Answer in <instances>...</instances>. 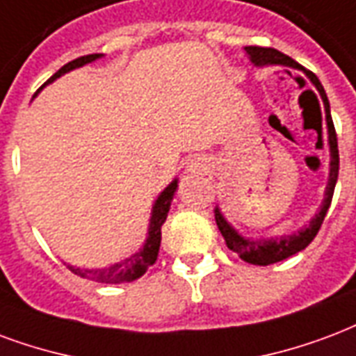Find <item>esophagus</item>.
I'll return each instance as SVG.
<instances>
[{"label":"esophagus","mask_w":356,"mask_h":356,"mask_svg":"<svg viewBox=\"0 0 356 356\" xmlns=\"http://www.w3.org/2000/svg\"><path fill=\"white\" fill-rule=\"evenodd\" d=\"M186 164H188V165H186V168H188V170H191V171H200V170H202V164H200L198 160H191V162H186Z\"/></svg>","instance_id":"obj_1"}]
</instances>
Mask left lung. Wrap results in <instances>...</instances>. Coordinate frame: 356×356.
<instances>
[{"instance_id":"left-lung-1","label":"left lung","mask_w":356,"mask_h":356,"mask_svg":"<svg viewBox=\"0 0 356 356\" xmlns=\"http://www.w3.org/2000/svg\"><path fill=\"white\" fill-rule=\"evenodd\" d=\"M245 51L251 58V62L254 65H268V64H283L289 65V67H294V70H304L298 62H294L291 56H286L283 52L275 51L272 47H245ZM305 71V70H304ZM305 75L312 79V83L315 84V88L318 90L323 102H325V111H326V126H328V145H330V179H328V186H326V196L325 202H323V207L321 211L313 217V220L309 222V226H305L298 234H292V236H286V238L281 239H260V241H254V239H243L239 236L238 232L234 230L228 222L225 220V217L220 215L218 209H215V220H217V226L222 238H225L228 249L234 251L236 254H239V259L249 262V264L257 266H268L275 264V262H281V260L289 259L296 252L304 251L307 245L312 243L315 236L321 230L323 226V220L326 217V211L332 204L334 188H336V181H338V171H339V152H338V138H336V128H334L332 115H330V105H328V97H326V92L323 88V84L317 79L315 73L312 71H305Z\"/></svg>"}]
</instances>
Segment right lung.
I'll list each match as a JSON object with an SVG mask.
<instances>
[{
	"label": "right lung",
	"instance_id": "1",
	"mask_svg": "<svg viewBox=\"0 0 356 356\" xmlns=\"http://www.w3.org/2000/svg\"><path fill=\"white\" fill-rule=\"evenodd\" d=\"M99 56H102V54H86V56L71 60V62H67L65 65H62V67H60V70H58L44 84L52 83L54 79H58L60 75H64L67 71L75 70V67H81V65L88 64V62H94V60ZM43 86H41V88H43ZM41 88H39V90H41ZM175 188H177V181H173V183L158 196L156 204L152 207L149 238H147V243L143 245L141 251L136 252L130 259H126L124 262H118V264H113L109 266V268H104V270H81V268H73V266H67V268H70L75 275H79V277L92 279V281H97V283H124V281H134V279L141 277L158 259L160 241H162V225H164L165 218H168V211H170V205L171 200H173V194H175Z\"/></svg>",
	"mask_w": 356,
	"mask_h": 356
}]
</instances>
